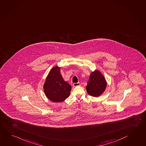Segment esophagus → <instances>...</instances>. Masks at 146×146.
Listing matches in <instances>:
<instances>
[{
  "label": "esophagus",
  "instance_id": "1",
  "mask_svg": "<svg viewBox=\"0 0 146 146\" xmlns=\"http://www.w3.org/2000/svg\"><path fill=\"white\" fill-rule=\"evenodd\" d=\"M80 83L79 82L78 83H73V86H74V87H76V86H80Z\"/></svg>",
  "mask_w": 146,
  "mask_h": 146
}]
</instances>
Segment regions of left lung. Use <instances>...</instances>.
I'll list each match as a JSON object with an SVG mask.
<instances>
[{"instance_id":"left-lung-1","label":"left lung","mask_w":146,"mask_h":146,"mask_svg":"<svg viewBox=\"0 0 146 146\" xmlns=\"http://www.w3.org/2000/svg\"><path fill=\"white\" fill-rule=\"evenodd\" d=\"M106 86V80L101 72L97 69L91 72L86 86L88 95L98 97L105 92Z\"/></svg>"}]
</instances>
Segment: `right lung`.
<instances>
[{"instance_id": "right-lung-1", "label": "right lung", "mask_w": 146, "mask_h": 146, "mask_svg": "<svg viewBox=\"0 0 146 146\" xmlns=\"http://www.w3.org/2000/svg\"><path fill=\"white\" fill-rule=\"evenodd\" d=\"M60 67H54L48 73L43 89L45 95L53 102H61L69 97L72 86L64 80Z\"/></svg>"}]
</instances>
